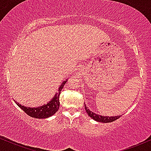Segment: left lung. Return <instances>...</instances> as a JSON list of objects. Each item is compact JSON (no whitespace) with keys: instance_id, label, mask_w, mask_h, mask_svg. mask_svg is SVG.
<instances>
[{"instance_id":"8db88e82","label":"left lung","mask_w":151,"mask_h":151,"mask_svg":"<svg viewBox=\"0 0 151 151\" xmlns=\"http://www.w3.org/2000/svg\"><path fill=\"white\" fill-rule=\"evenodd\" d=\"M84 106H85L84 107H85V110L86 113L88 114V115H89L91 119H93V120L98 121V122H101V123L113 122L114 121H116V119H119V118L121 117V116H104L99 115V114L93 113L91 111H90L89 109L87 108V106H86L85 104H84Z\"/></svg>"}]
</instances>
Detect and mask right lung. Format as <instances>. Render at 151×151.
Here are the masks:
<instances>
[{
	"instance_id": "add662e5",
	"label": "right lung",
	"mask_w": 151,
	"mask_h": 151,
	"mask_svg": "<svg viewBox=\"0 0 151 151\" xmlns=\"http://www.w3.org/2000/svg\"><path fill=\"white\" fill-rule=\"evenodd\" d=\"M67 81V80H65L62 83V84L59 87L58 92L55 93V95L52 99V100H50L47 104L40 106L38 107L30 108V107L22 106L17 101H15V103L22 111H24L27 115L31 117L35 118V119H46V118L52 116L58 111L59 108H60V92H61L62 88L64 87Z\"/></svg>"
}]
</instances>
